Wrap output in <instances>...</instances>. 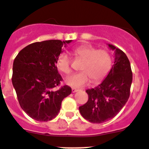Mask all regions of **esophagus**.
<instances>
[{
    "label": "esophagus",
    "instance_id": "obj_1",
    "mask_svg": "<svg viewBox=\"0 0 149 149\" xmlns=\"http://www.w3.org/2000/svg\"><path fill=\"white\" fill-rule=\"evenodd\" d=\"M78 91H79V90L76 89V88H72V93H76V92H77Z\"/></svg>",
    "mask_w": 149,
    "mask_h": 149
}]
</instances>
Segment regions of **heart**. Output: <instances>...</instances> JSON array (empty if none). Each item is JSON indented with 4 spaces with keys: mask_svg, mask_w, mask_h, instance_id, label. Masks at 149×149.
I'll list each match as a JSON object with an SVG mask.
<instances>
[{
    "mask_svg": "<svg viewBox=\"0 0 149 149\" xmlns=\"http://www.w3.org/2000/svg\"><path fill=\"white\" fill-rule=\"evenodd\" d=\"M77 57L83 60L80 70L82 72L74 73L65 79L67 85L73 88H81L86 85L92 79L94 83L101 82L109 72L111 67V58L106 50H98L91 45H82L73 51ZM71 59L67 53H61L56 61L57 68L64 74L71 72Z\"/></svg>",
    "mask_w": 149,
    "mask_h": 149,
    "instance_id": "1",
    "label": "heart"
}]
</instances>
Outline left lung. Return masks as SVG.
<instances>
[{
  "mask_svg": "<svg viewBox=\"0 0 149 149\" xmlns=\"http://www.w3.org/2000/svg\"><path fill=\"white\" fill-rule=\"evenodd\" d=\"M114 63L109 73L100 85L88 89V101L79 107L81 115L93 123H103L115 117L130 96L132 73L126 54L113 45Z\"/></svg>",
  "mask_w": 149,
  "mask_h": 149,
  "instance_id": "left-lung-1",
  "label": "left lung"
}]
</instances>
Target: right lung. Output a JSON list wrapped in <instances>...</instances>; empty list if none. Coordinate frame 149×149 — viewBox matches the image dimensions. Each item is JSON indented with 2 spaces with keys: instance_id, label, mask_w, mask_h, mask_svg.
<instances>
[{
  "instance_id": "1",
  "label": "right lung",
  "mask_w": 149,
  "mask_h": 149,
  "mask_svg": "<svg viewBox=\"0 0 149 149\" xmlns=\"http://www.w3.org/2000/svg\"><path fill=\"white\" fill-rule=\"evenodd\" d=\"M72 40H50L28 45L19 51L13 64L12 84L20 107L31 118L47 122L58 115L63 99L72 93L64 85L56 61L62 47Z\"/></svg>"
}]
</instances>
